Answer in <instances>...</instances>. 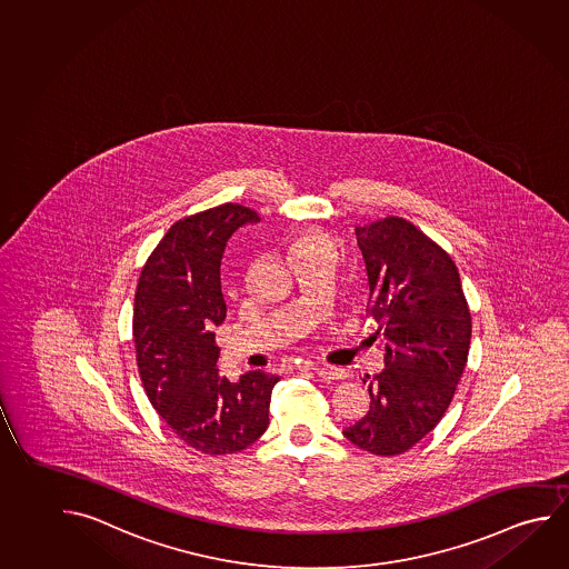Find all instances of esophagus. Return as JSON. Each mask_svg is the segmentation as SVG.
<instances>
[{"mask_svg":"<svg viewBox=\"0 0 569 569\" xmlns=\"http://www.w3.org/2000/svg\"><path fill=\"white\" fill-rule=\"evenodd\" d=\"M299 370H312V372L320 376L322 380H342V378H345V370H340V368L325 367V365H312V362L299 365Z\"/></svg>","mask_w":569,"mask_h":569,"instance_id":"obj_1","label":"esophagus"}]
</instances>
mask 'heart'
<instances>
[{
    "label": "heart",
    "instance_id": "b5f03b06",
    "mask_svg": "<svg viewBox=\"0 0 569 569\" xmlns=\"http://www.w3.org/2000/svg\"><path fill=\"white\" fill-rule=\"evenodd\" d=\"M325 244H332V241L325 237V234H317V232H305V234H300L292 242V252L299 257L302 252L312 251V249H317V247H325Z\"/></svg>",
    "mask_w": 569,
    "mask_h": 569
}]
</instances>
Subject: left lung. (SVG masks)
I'll return each instance as SVG.
<instances>
[{"mask_svg": "<svg viewBox=\"0 0 569 569\" xmlns=\"http://www.w3.org/2000/svg\"><path fill=\"white\" fill-rule=\"evenodd\" d=\"M367 262L368 312L385 335V370L370 385V410L345 430L376 453L410 450L442 420L462 378L472 318L450 254L400 217L357 227Z\"/></svg>", "mask_w": 569, "mask_h": 569, "instance_id": "8db88e82", "label": "left lung"}]
</instances>
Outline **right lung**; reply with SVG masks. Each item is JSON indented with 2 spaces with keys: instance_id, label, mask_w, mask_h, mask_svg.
Returning a JSON list of instances; mask_svg holds the SVG:
<instances>
[{
  "instance_id": "obj_1",
  "label": "right lung",
  "mask_w": 569,
  "mask_h": 569,
  "mask_svg": "<svg viewBox=\"0 0 569 569\" xmlns=\"http://www.w3.org/2000/svg\"><path fill=\"white\" fill-rule=\"evenodd\" d=\"M259 214L224 202L174 222L144 262L136 292L137 367L149 402L187 446L202 453L241 452L269 428L279 376L219 375L212 327L227 317L221 259L232 232Z\"/></svg>"
}]
</instances>
